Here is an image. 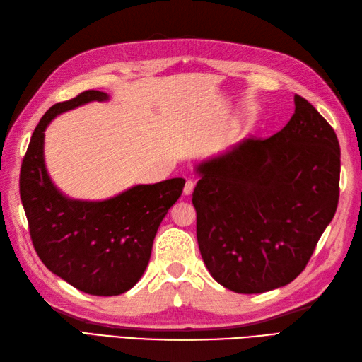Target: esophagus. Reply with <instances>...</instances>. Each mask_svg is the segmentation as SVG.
I'll use <instances>...</instances> for the list:
<instances>
[{
  "instance_id": "34e87169",
  "label": "esophagus",
  "mask_w": 362,
  "mask_h": 362,
  "mask_svg": "<svg viewBox=\"0 0 362 362\" xmlns=\"http://www.w3.org/2000/svg\"><path fill=\"white\" fill-rule=\"evenodd\" d=\"M192 191H194V182H192V180H188L187 183H185L183 194H185V196H191Z\"/></svg>"
}]
</instances>
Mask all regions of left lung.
Segmentation results:
<instances>
[{"label": "left lung", "mask_w": 362, "mask_h": 362, "mask_svg": "<svg viewBox=\"0 0 362 362\" xmlns=\"http://www.w3.org/2000/svg\"><path fill=\"white\" fill-rule=\"evenodd\" d=\"M269 139H246L196 166L197 242L217 283L262 293L293 281L339 199L338 137L312 104Z\"/></svg>", "instance_id": "obj_1"}]
</instances>
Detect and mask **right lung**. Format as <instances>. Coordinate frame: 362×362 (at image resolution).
<instances>
[{
  "mask_svg": "<svg viewBox=\"0 0 362 362\" xmlns=\"http://www.w3.org/2000/svg\"><path fill=\"white\" fill-rule=\"evenodd\" d=\"M87 90L54 104L32 134L20 174L21 202L35 251L45 267L81 292L120 295L141 280L166 212L179 200L185 180L136 185L107 200H75L62 194L45 168L44 132L52 120L88 102H105Z\"/></svg>",
  "mask_w": 362,
  "mask_h": 362,
  "instance_id": "add662e5",
  "label": "right lung"
}]
</instances>
